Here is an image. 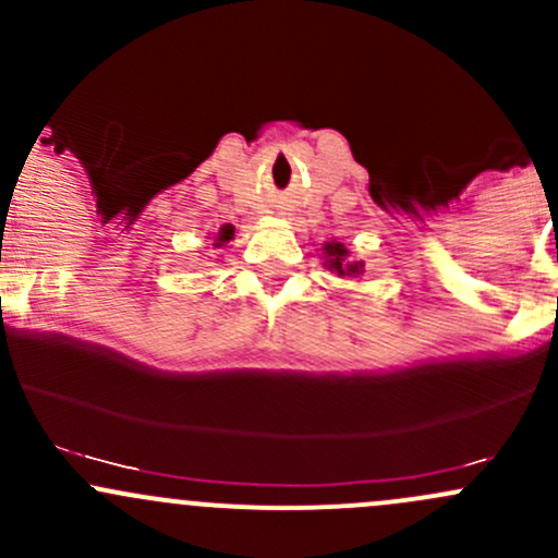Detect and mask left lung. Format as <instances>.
<instances>
[{
    "instance_id": "obj_1",
    "label": "left lung",
    "mask_w": 558,
    "mask_h": 558,
    "mask_svg": "<svg viewBox=\"0 0 558 558\" xmlns=\"http://www.w3.org/2000/svg\"><path fill=\"white\" fill-rule=\"evenodd\" d=\"M326 253H329V267L335 269L337 275H359L362 272V264H348L345 262V256H348V251H345V245L342 243H329L326 245Z\"/></svg>"
}]
</instances>
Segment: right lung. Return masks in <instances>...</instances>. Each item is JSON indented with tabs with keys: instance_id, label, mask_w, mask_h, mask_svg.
I'll use <instances>...</instances> for the list:
<instances>
[{
	"instance_id": "add662e5",
	"label": "right lung",
	"mask_w": 558,
	"mask_h": 558,
	"mask_svg": "<svg viewBox=\"0 0 558 558\" xmlns=\"http://www.w3.org/2000/svg\"><path fill=\"white\" fill-rule=\"evenodd\" d=\"M232 234H234L232 227H223L221 232H218V243L216 245H221V243H227V240H232Z\"/></svg>"
}]
</instances>
